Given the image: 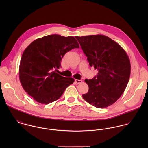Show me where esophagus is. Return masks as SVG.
Masks as SVG:
<instances>
[{
  "label": "esophagus",
  "instance_id": "34e87169",
  "mask_svg": "<svg viewBox=\"0 0 148 148\" xmlns=\"http://www.w3.org/2000/svg\"><path fill=\"white\" fill-rule=\"evenodd\" d=\"M75 82L77 84H80L82 83V80H77V79H76L75 80Z\"/></svg>",
  "mask_w": 148,
  "mask_h": 148
}]
</instances>
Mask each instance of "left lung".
<instances>
[{
    "label": "left lung",
    "instance_id": "left-lung-1",
    "mask_svg": "<svg viewBox=\"0 0 148 148\" xmlns=\"http://www.w3.org/2000/svg\"><path fill=\"white\" fill-rule=\"evenodd\" d=\"M90 66L99 71L92 79H85L88 92L83 97L89 104L104 108L114 103L124 93L130 75V63L125 50L102 35L75 36Z\"/></svg>",
    "mask_w": 148,
    "mask_h": 148
}]
</instances>
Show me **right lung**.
Instances as JSON below:
<instances>
[{
    "instance_id": "right-lung-1",
    "label": "right lung",
    "mask_w": 148,
    "mask_h": 148,
    "mask_svg": "<svg viewBox=\"0 0 148 148\" xmlns=\"http://www.w3.org/2000/svg\"><path fill=\"white\" fill-rule=\"evenodd\" d=\"M79 45L73 36L51 35L31 42L23 53L19 75L24 90L38 103L48 104L58 100L74 79L56 71L64 55Z\"/></svg>"
}]
</instances>
